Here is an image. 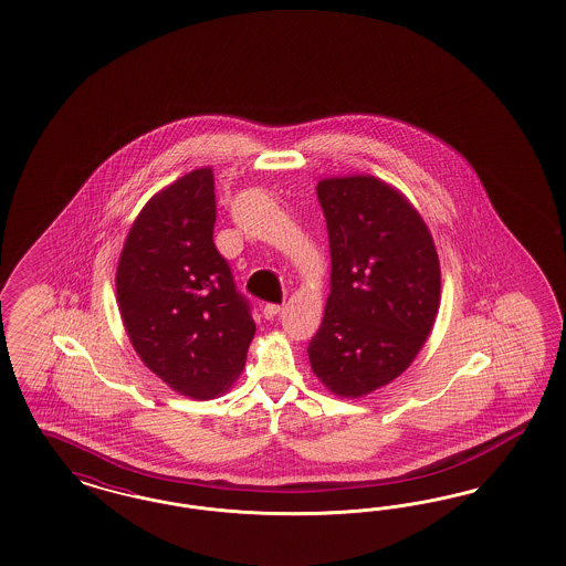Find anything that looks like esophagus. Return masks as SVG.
Instances as JSON below:
<instances>
[{
    "mask_svg": "<svg viewBox=\"0 0 566 566\" xmlns=\"http://www.w3.org/2000/svg\"><path fill=\"white\" fill-rule=\"evenodd\" d=\"M281 311H283V306H279V304H266L264 306V318H274Z\"/></svg>",
    "mask_w": 566,
    "mask_h": 566,
    "instance_id": "obj_1",
    "label": "esophagus"
}]
</instances>
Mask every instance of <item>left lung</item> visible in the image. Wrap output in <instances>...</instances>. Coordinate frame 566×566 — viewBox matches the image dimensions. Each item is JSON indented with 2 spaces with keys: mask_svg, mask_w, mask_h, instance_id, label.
<instances>
[{
  "mask_svg": "<svg viewBox=\"0 0 566 566\" xmlns=\"http://www.w3.org/2000/svg\"><path fill=\"white\" fill-rule=\"evenodd\" d=\"M316 195L332 281L308 358L329 392L365 397L397 379L432 332L439 253L409 199L376 176L325 178Z\"/></svg>",
  "mask_w": 566,
  "mask_h": 566,
  "instance_id": "obj_1",
  "label": "left lung"
}]
</instances>
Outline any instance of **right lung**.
<instances>
[{"label": "right lung", "mask_w": 566, "mask_h": 566, "mask_svg": "<svg viewBox=\"0 0 566 566\" xmlns=\"http://www.w3.org/2000/svg\"><path fill=\"white\" fill-rule=\"evenodd\" d=\"M211 168L159 190L134 220L115 287L127 337L174 392L208 400L245 367L255 334L250 302L213 245Z\"/></svg>", "instance_id": "obj_1"}]
</instances>
